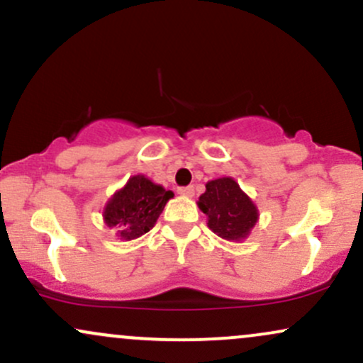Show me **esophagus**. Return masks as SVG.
Wrapping results in <instances>:
<instances>
[{
	"mask_svg": "<svg viewBox=\"0 0 363 363\" xmlns=\"http://www.w3.org/2000/svg\"><path fill=\"white\" fill-rule=\"evenodd\" d=\"M179 194L184 196V198H193L194 196V187L193 186H186V187H179L177 191Z\"/></svg>",
	"mask_w": 363,
	"mask_h": 363,
	"instance_id": "esophagus-1",
	"label": "esophagus"
}]
</instances>
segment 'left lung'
Returning a JSON list of instances; mask_svg holds the SVG:
<instances>
[{
    "mask_svg": "<svg viewBox=\"0 0 363 363\" xmlns=\"http://www.w3.org/2000/svg\"><path fill=\"white\" fill-rule=\"evenodd\" d=\"M198 206L208 216L210 230L230 242L247 239L259 220L257 206L232 177L208 181L206 191L198 199Z\"/></svg>",
    "mask_w": 363,
    "mask_h": 363,
    "instance_id": "8db88e82",
    "label": "left lung"
}]
</instances>
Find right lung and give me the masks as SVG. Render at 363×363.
I'll return each instance as SVG.
<instances>
[{"label": "right lung", "mask_w": 363, "mask_h": 363, "mask_svg": "<svg viewBox=\"0 0 363 363\" xmlns=\"http://www.w3.org/2000/svg\"><path fill=\"white\" fill-rule=\"evenodd\" d=\"M172 191L155 184L147 176H131L104 206V223L114 228L121 240L138 239L157 223Z\"/></svg>", "instance_id": "obj_1"}]
</instances>
